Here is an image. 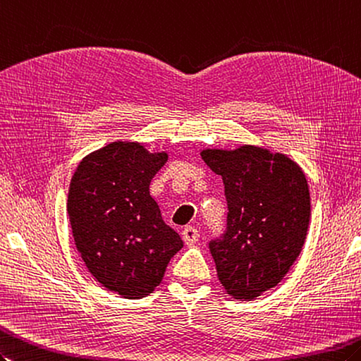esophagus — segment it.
Returning a JSON list of instances; mask_svg holds the SVG:
<instances>
[{"label":"esophagus","mask_w":361,"mask_h":361,"mask_svg":"<svg viewBox=\"0 0 361 361\" xmlns=\"http://www.w3.org/2000/svg\"><path fill=\"white\" fill-rule=\"evenodd\" d=\"M198 238H200V232L195 228H192V226H189V228H184V231H183V240H184V243H186L188 246L195 245V243L198 241Z\"/></svg>","instance_id":"esophagus-1"}]
</instances>
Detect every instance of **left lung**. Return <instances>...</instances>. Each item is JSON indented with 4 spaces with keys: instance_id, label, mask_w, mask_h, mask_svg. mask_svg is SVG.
<instances>
[{
    "instance_id": "8db88e82",
    "label": "left lung",
    "mask_w": 361,
    "mask_h": 361,
    "mask_svg": "<svg viewBox=\"0 0 361 361\" xmlns=\"http://www.w3.org/2000/svg\"><path fill=\"white\" fill-rule=\"evenodd\" d=\"M224 183L228 231L209 243L226 294L249 301L275 288L303 249L311 195L303 169L284 154L243 145L203 149Z\"/></svg>"
}]
</instances>
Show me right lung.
<instances>
[{"mask_svg": "<svg viewBox=\"0 0 361 361\" xmlns=\"http://www.w3.org/2000/svg\"><path fill=\"white\" fill-rule=\"evenodd\" d=\"M167 157L142 142L112 141L82 158L71 180L67 214L75 246L92 276L124 298L152 294L183 247L149 192Z\"/></svg>", "mask_w": 361, "mask_h": 361, "instance_id": "add662e5", "label": "right lung"}]
</instances>
